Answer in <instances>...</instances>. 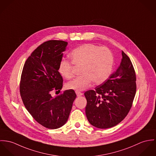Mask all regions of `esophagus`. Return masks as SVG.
<instances>
[{
	"mask_svg": "<svg viewBox=\"0 0 156 156\" xmlns=\"http://www.w3.org/2000/svg\"><path fill=\"white\" fill-rule=\"evenodd\" d=\"M75 93H76L77 96H82V95L83 94L81 92H80V91H76Z\"/></svg>",
	"mask_w": 156,
	"mask_h": 156,
	"instance_id": "obj_1",
	"label": "esophagus"
}]
</instances>
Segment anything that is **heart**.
<instances>
[{
	"mask_svg": "<svg viewBox=\"0 0 156 156\" xmlns=\"http://www.w3.org/2000/svg\"><path fill=\"white\" fill-rule=\"evenodd\" d=\"M71 62L62 60L58 72L65 79L73 76L75 67H80L81 74L66 84L68 89L84 90L93 81L100 84L105 81L111 73L114 57L106 47H100L93 44H85L74 49L69 55Z\"/></svg>",
	"mask_w": 156,
	"mask_h": 156,
	"instance_id": "heart-1",
	"label": "heart"
}]
</instances>
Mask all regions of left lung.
Instances as JSON below:
<instances>
[{"label":"left lung","mask_w":156,"mask_h":156,"mask_svg":"<svg viewBox=\"0 0 156 156\" xmlns=\"http://www.w3.org/2000/svg\"><path fill=\"white\" fill-rule=\"evenodd\" d=\"M121 62L108 79L88 90L86 114L89 122L99 129L120 123L128 114L136 94V73L129 57L122 51Z\"/></svg>","instance_id":"8db88e82"}]
</instances>
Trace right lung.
<instances>
[{
	"mask_svg": "<svg viewBox=\"0 0 156 156\" xmlns=\"http://www.w3.org/2000/svg\"><path fill=\"white\" fill-rule=\"evenodd\" d=\"M68 42L50 40L40 45L26 60L21 76L20 95L26 108L44 127L55 129L68 121L76 95L65 90L52 98L51 91H60L63 78L58 72Z\"/></svg>",
	"mask_w": 156,
	"mask_h": 156,
	"instance_id": "right-lung-1",
	"label": "right lung"
}]
</instances>
